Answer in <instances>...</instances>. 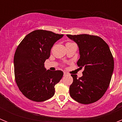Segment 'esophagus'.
I'll return each mask as SVG.
<instances>
[{
    "mask_svg": "<svg viewBox=\"0 0 122 122\" xmlns=\"http://www.w3.org/2000/svg\"><path fill=\"white\" fill-rule=\"evenodd\" d=\"M67 74H68L67 73H66V72H63V75H64V76H66V75H67Z\"/></svg>",
    "mask_w": 122,
    "mask_h": 122,
    "instance_id": "34e87169",
    "label": "esophagus"
}]
</instances>
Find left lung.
Wrapping results in <instances>:
<instances>
[{"instance_id":"8db88e82","label":"left lung","mask_w":122,"mask_h":122,"mask_svg":"<svg viewBox=\"0 0 122 122\" xmlns=\"http://www.w3.org/2000/svg\"><path fill=\"white\" fill-rule=\"evenodd\" d=\"M79 47L80 59L77 62L84 68L83 76L71 74L70 95L81 104H91L100 100L109 86L114 71V58L107 44L101 38L87 34L66 35Z\"/></svg>"}]
</instances>
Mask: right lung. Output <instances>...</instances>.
I'll list each match as a JSON object with an SVG mask.
<instances>
[{
  "label": "right lung",
  "instance_id": "obj_1",
  "mask_svg": "<svg viewBox=\"0 0 122 122\" xmlns=\"http://www.w3.org/2000/svg\"><path fill=\"white\" fill-rule=\"evenodd\" d=\"M45 30H36L25 36L14 56L15 81L22 94L36 102L52 97L54 86L63 75L60 70H46L45 62L54 44L63 37Z\"/></svg>",
  "mask_w": 122,
  "mask_h": 122
}]
</instances>
